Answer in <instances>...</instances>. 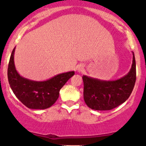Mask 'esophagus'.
I'll return each instance as SVG.
<instances>
[{
    "instance_id": "1",
    "label": "esophagus",
    "mask_w": 146,
    "mask_h": 146,
    "mask_svg": "<svg viewBox=\"0 0 146 146\" xmlns=\"http://www.w3.org/2000/svg\"><path fill=\"white\" fill-rule=\"evenodd\" d=\"M82 69H83L82 67H79V68H78V71H80V70H82Z\"/></svg>"
}]
</instances>
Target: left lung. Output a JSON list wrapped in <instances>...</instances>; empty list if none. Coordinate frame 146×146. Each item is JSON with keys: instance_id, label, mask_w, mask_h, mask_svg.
Returning <instances> with one entry per match:
<instances>
[{"instance_id": "left-lung-1", "label": "left lung", "mask_w": 146, "mask_h": 146, "mask_svg": "<svg viewBox=\"0 0 146 146\" xmlns=\"http://www.w3.org/2000/svg\"><path fill=\"white\" fill-rule=\"evenodd\" d=\"M84 99L92 110H110L122 104L128 99L136 81V65L133 53L130 72L116 81H101L83 76Z\"/></svg>"}]
</instances>
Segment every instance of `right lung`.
<instances>
[{"instance_id":"right-lung-1","label":"right lung","mask_w":146,"mask_h":146,"mask_svg":"<svg viewBox=\"0 0 146 146\" xmlns=\"http://www.w3.org/2000/svg\"><path fill=\"white\" fill-rule=\"evenodd\" d=\"M14 52L15 47L11 52L8 67V79L13 94L29 109L44 110L50 107L59 97L60 90L75 74V72L58 74L44 81L27 79L16 71L13 60Z\"/></svg>"}]
</instances>
